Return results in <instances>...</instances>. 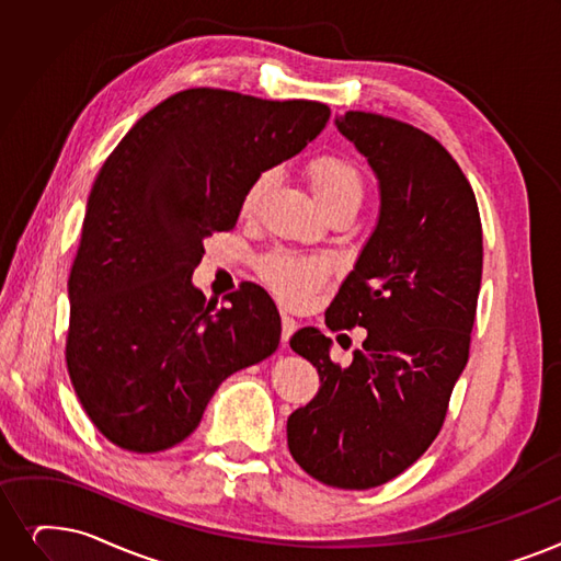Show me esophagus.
Wrapping results in <instances>:
<instances>
[{"label":"esophagus","mask_w":561,"mask_h":561,"mask_svg":"<svg viewBox=\"0 0 561 561\" xmlns=\"http://www.w3.org/2000/svg\"><path fill=\"white\" fill-rule=\"evenodd\" d=\"M296 330H298V321L290 313L282 311V344L284 346H288V339H290V334H294Z\"/></svg>","instance_id":"34e87169"}]
</instances>
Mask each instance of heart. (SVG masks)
<instances>
[{
	"label": "heart",
	"mask_w": 561,
	"mask_h": 561,
	"mask_svg": "<svg viewBox=\"0 0 561 561\" xmlns=\"http://www.w3.org/2000/svg\"><path fill=\"white\" fill-rule=\"evenodd\" d=\"M307 181L313 192V197L328 210L334 206H359L364 183L357 172V167L336 153H321L307 162ZM273 185V172H261L242 197L240 210L245 215L256 213L263 197ZM259 273L263 282L271 286L275 294L290 302L300 305L305 302L313 288L323 279V265L311 256H302L296 252H273L261 259Z\"/></svg>",
	"instance_id": "1"
}]
</instances>
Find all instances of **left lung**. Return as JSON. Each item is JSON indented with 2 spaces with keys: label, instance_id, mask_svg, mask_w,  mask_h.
<instances>
[{
  "label": "left lung",
  "instance_id": "1",
  "mask_svg": "<svg viewBox=\"0 0 561 561\" xmlns=\"http://www.w3.org/2000/svg\"><path fill=\"white\" fill-rule=\"evenodd\" d=\"M334 124L371 164L380 215L325 323L367 328V339L339 367L316 328L290 336L321 387L288 417L286 435L307 474L364 491L408 470L445 424L470 355L483 238L474 192L440 141L371 112Z\"/></svg>",
  "mask_w": 561,
  "mask_h": 561
}]
</instances>
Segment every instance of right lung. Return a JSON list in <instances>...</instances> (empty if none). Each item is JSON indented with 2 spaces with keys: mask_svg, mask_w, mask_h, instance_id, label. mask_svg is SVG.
<instances>
[{
  "mask_svg": "<svg viewBox=\"0 0 561 561\" xmlns=\"http://www.w3.org/2000/svg\"><path fill=\"white\" fill-rule=\"evenodd\" d=\"M330 107L185 89L146 112L91 187L70 267L66 364L110 443H183L231 374L273 355L282 321L256 284L217 309L192 286L204 240L231 231L250 183L316 139Z\"/></svg>",
  "mask_w": 561,
  "mask_h": 561,
  "instance_id": "obj_1",
  "label": "right lung"
}]
</instances>
